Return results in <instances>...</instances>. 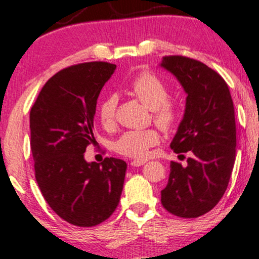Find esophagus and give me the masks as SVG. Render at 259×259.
Here are the masks:
<instances>
[{"label":"esophagus","instance_id":"34e87169","mask_svg":"<svg viewBox=\"0 0 259 259\" xmlns=\"http://www.w3.org/2000/svg\"><path fill=\"white\" fill-rule=\"evenodd\" d=\"M146 161H147V160H140V159H135V160H133L132 163H130V165H132V166H141V165L145 164Z\"/></svg>","mask_w":259,"mask_h":259}]
</instances>
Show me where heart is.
Instances as JSON below:
<instances>
[{"mask_svg":"<svg viewBox=\"0 0 259 259\" xmlns=\"http://www.w3.org/2000/svg\"><path fill=\"white\" fill-rule=\"evenodd\" d=\"M130 92L143 105L152 110L154 123L165 132L175 129L181 118L180 106L176 100L169 98L166 84L149 71H142L130 84ZM118 96L111 94L100 102L98 118L102 126L111 127L116 121ZM160 135L157 130H130L113 142L118 154L134 159L147 157L149 149L157 146Z\"/></svg>","mask_w":259,"mask_h":259,"instance_id":"1","label":"heart"}]
</instances>
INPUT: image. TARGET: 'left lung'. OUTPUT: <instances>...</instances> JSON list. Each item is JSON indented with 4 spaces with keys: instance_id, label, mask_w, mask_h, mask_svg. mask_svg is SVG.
I'll use <instances>...</instances> for the list:
<instances>
[{
    "instance_id": "8db88e82",
    "label": "left lung",
    "mask_w": 259,
    "mask_h": 259,
    "mask_svg": "<svg viewBox=\"0 0 259 259\" xmlns=\"http://www.w3.org/2000/svg\"><path fill=\"white\" fill-rule=\"evenodd\" d=\"M161 66L187 93L185 117L170 147L175 153L192 154L186 167L171 161L161 204L175 216L197 219L219 204L232 176L236 151L234 105L226 80L201 61L169 55Z\"/></svg>"
}]
</instances>
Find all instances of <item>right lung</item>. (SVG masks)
<instances>
[{
	"instance_id": "add662e5",
	"label": "right lung",
	"mask_w": 259,
	"mask_h": 259,
	"mask_svg": "<svg viewBox=\"0 0 259 259\" xmlns=\"http://www.w3.org/2000/svg\"><path fill=\"white\" fill-rule=\"evenodd\" d=\"M116 70L105 61L82 62L47 80L30 111L35 177L52 210L77 227H94L114 212L126 163L105 158L87 163L94 143V114L100 92Z\"/></svg>"
}]
</instances>
